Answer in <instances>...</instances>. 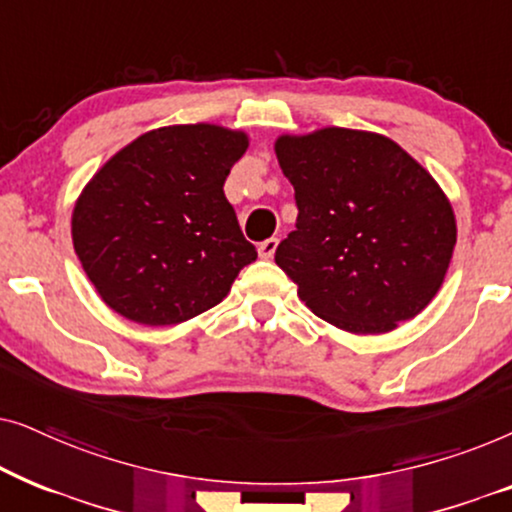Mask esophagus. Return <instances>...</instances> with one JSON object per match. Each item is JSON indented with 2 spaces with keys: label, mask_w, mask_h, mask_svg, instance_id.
<instances>
[{
  "label": "esophagus",
  "mask_w": 512,
  "mask_h": 512,
  "mask_svg": "<svg viewBox=\"0 0 512 512\" xmlns=\"http://www.w3.org/2000/svg\"><path fill=\"white\" fill-rule=\"evenodd\" d=\"M277 244H279L277 237H268V240H263L261 244H258V256L272 258V256H275V251H277Z\"/></svg>",
  "instance_id": "obj_1"
}]
</instances>
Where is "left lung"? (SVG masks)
Wrapping results in <instances>:
<instances>
[{
  "mask_svg": "<svg viewBox=\"0 0 512 512\" xmlns=\"http://www.w3.org/2000/svg\"><path fill=\"white\" fill-rule=\"evenodd\" d=\"M275 151L298 207L275 263L300 300L349 333H387L417 317L457 244L452 207L431 174L375 132L286 135Z\"/></svg>",
  "mask_w": 512,
  "mask_h": 512,
  "instance_id": "left-lung-1",
  "label": "left lung"
}]
</instances>
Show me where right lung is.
Wrapping results in <instances>:
<instances>
[{"label": "right lung", "mask_w": 512, "mask_h": 512, "mask_svg": "<svg viewBox=\"0 0 512 512\" xmlns=\"http://www.w3.org/2000/svg\"><path fill=\"white\" fill-rule=\"evenodd\" d=\"M249 139L219 125H170L137 137L83 188L74 251L104 303L144 326H172L219 305L256 247L223 184Z\"/></svg>", "instance_id": "right-lung-1"}]
</instances>
